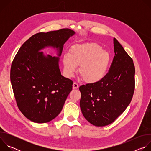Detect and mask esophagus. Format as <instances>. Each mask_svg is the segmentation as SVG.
Listing matches in <instances>:
<instances>
[{
  "mask_svg": "<svg viewBox=\"0 0 151 151\" xmlns=\"http://www.w3.org/2000/svg\"><path fill=\"white\" fill-rule=\"evenodd\" d=\"M79 88V85L76 82H74L73 84V89H77Z\"/></svg>",
  "mask_w": 151,
  "mask_h": 151,
  "instance_id": "esophagus-1",
  "label": "esophagus"
}]
</instances>
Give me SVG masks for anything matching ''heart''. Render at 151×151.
Listing matches in <instances>:
<instances>
[{
  "mask_svg": "<svg viewBox=\"0 0 151 151\" xmlns=\"http://www.w3.org/2000/svg\"><path fill=\"white\" fill-rule=\"evenodd\" d=\"M64 71L72 76L79 66L78 72L83 81L94 83L101 81L108 70L111 56L95 43L77 44L72 46L69 53L63 55Z\"/></svg>",
  "mask_w": 151,
  "mask_h": 151,
  "instance_id": "1",
  "label": "heart"
}]
</instances>
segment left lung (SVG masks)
I'll list each match as a JSON object with an SVG mask.
<instances>
[{
  "mask_svg": "<svg viewBox=\"0 0 151 151\" xmlns=\"http://www.w3.org/2000/svg\"><path fill=\"white\" fill-rule=\"evenodd\" d=\"M114 47L115 56L108 73L99 82L79 87L82 113L97 127L114 122L130 103L135 89L133 59L115 37Z\"/></svg>",
  "mask_w": 151,
  "mask_h": 151,
  "instance_id": "1",
  "label": "left lung"
}]
</instances>
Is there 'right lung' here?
I'll list each match as a JSON object with an SVG mask.
<instances>
[{
  "label": "right lung",
  "mask_w": 151,
  "mask_h": 151,
  "mask_svg": "<svg viewBox=\"0 0 151 151\" xmlns=\"http://www.w3.org/2000/svg\"><path fill=\"white\" fill-rule=\"evenodd\" d=\"M62 29L32 36L14 57L10 78L18 109L27 118L45 123L57 117L72 90L73 81L61 75L58 57L44 56L40 50L56 48L61 55L63 45L75 34Z\"/></svg>",
  "instance_id": "add662e5"
}]
</instances>
